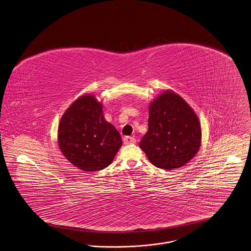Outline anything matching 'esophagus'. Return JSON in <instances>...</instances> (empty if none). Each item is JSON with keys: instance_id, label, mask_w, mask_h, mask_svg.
Instances as JSON below:
<instances>
[{"instance_id": "1", "label": "esophagus", "mask_w": 251, "mask_h": 251, "mask_svg": "<svg viewBox=\"0 0 251 251\" xmlns=\"http://www.w3.org/2000/svg\"><path fill=\"white\" fill-rule=\"evenodd\" d=\"M123 142L125 145H130V144H135L136 139L133 138L132 136H125L123 138Z\"/></svg>"}]
</instances>
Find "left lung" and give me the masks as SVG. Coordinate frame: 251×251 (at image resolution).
Instances as JSON below:
<instances>
[{
  "instance_id": "obj_1",
  "label": "left lung",
  "mask_w": 251,
  "mask_h": 251,
  "mask_svg": "<svg viewBox=\"0 0 251 251\" xmlns=\"http://www.w3.org/2000/svg\"><path fill=\"white\" fill-rule=\"evenodd\" d=\"M148 132L139 147L153 166L177 169L192 160L201 146V124L192 107L176 92L165 90L149 105Z\"/></svg>"
}]
</instances>
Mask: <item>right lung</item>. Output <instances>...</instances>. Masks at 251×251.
I'll list each match as a JSON object with an SVG mask.
<instances>
[{
    "instance_id": "right-lung-1",
    "label": "right lung",
    "mask_w": 251,
    "mask_h": 251,
    "mask_svg": "<svg viewBox=\"0 0 251 251\" xmlns=\"http://www.w3.org/2000/svg\"><path fill=\"white\" fill-rule=\"evenodd\" d=\"M102 108L94 95H83L68 107L59 121V150L69 162L84 172L108 167L122 146L120 134L105 120Z\"/></svg>"
}]
</instances>
